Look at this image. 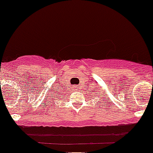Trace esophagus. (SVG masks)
<instances>
[{
	"label": "esophagus",
	"instance_id": "34e87169",
	"mask_svg": "<svg viewBox=\"0 0 153 153\" xmlns=\"http://www.w3.org/2000/svg\"><path fill=\"white\" fill-rule=\"evenodd\" d=\"M73 89H74V91L78 90V85H74V86H73Z\"/></svg>",
	"mask_w": 153,
	"mask_h": 153
}]
</instances>
